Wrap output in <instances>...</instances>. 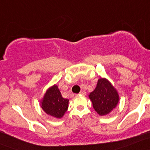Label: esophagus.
<instances>
[{"label":"esophagus","mask_w":150,"mask_h":150,"mask_svg":"<svg viewBox=\"0 0 150 150\" xmlns=\"http://www.w3.org/2000/svg\"><path fill=\"white\" fill-rule=\"evenodd\" d=\"M85 94H86V93H85V91H82V92H80V93H79V95H85Z\"/></svg>","instance_id":"34e87169"}]
</instances>
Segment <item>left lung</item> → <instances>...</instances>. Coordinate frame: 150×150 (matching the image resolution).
Segmentation results:
<instances>
[{
	"mask_svg": "<svg viewBox=\"0 0 150 150\" xmlns=\"http://www.w3.org/2000/svg\"><path fill=\"white\" fill-rule=\"evenodd\" d=\"M94 110L100 116L109 115L120 101L117 89L105 78L98 79L96 88L88 95Z\"/></svg>",
	"mask_w": 150,
	"mask_h": 150,
	"instance_id": "8db88e82",
	"label": "left lung"
}]
</instances>
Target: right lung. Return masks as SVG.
I'll use <instances>...</instances> for the list:
<instances>
[{
    "label": "right lung",
    "instance_id": "right-lung-1",
    "mask_svg": "<svg viewBox=\"0 0 150 150\" xmlns=\"http://www.w3.org/2000/svg\"><path fill=\"white\" fill-rule=\"evenodd\" d=\"M40 103L41 108L46 114L60 119L67 112L69 100L62 98L58 87L55 84L47 88Z\"/></svg>",
    "mask_w": 150,
    "mask_h": 150
}]
</instances>
